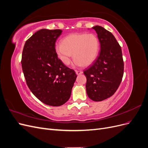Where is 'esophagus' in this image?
<instances>
[{
	"mask_svg": "<svg viewBox=\"0 0 148 148\" xmlns=\"http://www.w3.org/2000/svg\"><path fill=\"white\" fill-rule=\"evenodd\" d=\"M75 72H76V74H77V75H81V74L83 73V71H79V70H76Z\"/></svg>",
	"mask_w": 148,
	"mask_h": 148,
	"instance_id": "1",
	"label": "esophagus"
}]
</instances>
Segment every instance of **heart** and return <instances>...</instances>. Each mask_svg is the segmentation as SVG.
Wrapping results in <instances>:
<instances>
[{"label":"heart","instance_id":"heart-1","mask_svg":"<svg viewBox=\"0 0 148 148\" xmlns=\"http://www.w3.org/2000/svg\"><path fill=\"white\" fill-rule=\"evenodd\" d=\"M99 51V39L93 33L70 34L55 46L57 57L65 65L70 64L73 54L75 65L88 66L95 62Z\"/></svg>","mask_w":148,"mask_h":148}]
</instances>
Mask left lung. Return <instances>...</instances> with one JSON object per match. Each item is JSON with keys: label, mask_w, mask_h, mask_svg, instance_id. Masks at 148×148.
I'll return each mask as SVG.
<instances>
[{"label": "left lung", "mask_w": 148, "mask_h": 148, "mask_svg": "<svg viewBox=\"0 0 148 148\" xmlns=\"http://www.w3.org/2000/svg\"><path fill=\"white\" fill-rule=\"evenodd\" d=\"M96 31L100 43V52L91 65L84 70L88 96L94 101H102L117 91L123 75L124 64L122 49L109 31L101 26Z\"/></svg>", "instance_id": "obj_1"}]
</instances>
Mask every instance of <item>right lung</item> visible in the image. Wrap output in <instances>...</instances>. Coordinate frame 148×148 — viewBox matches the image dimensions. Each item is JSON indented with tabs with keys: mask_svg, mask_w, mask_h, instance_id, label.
<instances>
[{
	"mask_svg": "<svg viewBox=\"0 0 148 148\" xmlns=\"http://www.w3.org/2000/svg\"><path fill=\"white\" fill-rule=\"evenodd\" d=\"M61 29H42L26 41L22 52V70L30 91L39 100L60 106L69 99L77 75L66 66L55 52Z\"/></svg>",
	"mask_w": 148,
	"mask_h": 148,
	"instance_id": "obj_1",
	"label": "right lung"
}]
</instances>
